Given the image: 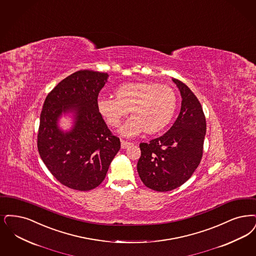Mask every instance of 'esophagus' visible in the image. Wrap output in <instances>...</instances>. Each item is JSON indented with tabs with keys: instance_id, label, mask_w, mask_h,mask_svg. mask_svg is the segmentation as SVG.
<instances>
[{
	"instance_id": "esophagus-1",
	"label": "esophagus",
	"mask_w": 256,
	"mask_h": 256,
	"mask_svg": "<svg viewBox=\"0 0 256 256\" xmlns=\"http://www.w3.org/2000/svg\"><path fill=\"white\" fill-rule=\"evenodd\" d=\"M132 143L128 142V141H126V140H121V148H126L128 146H130Z\"/></svg>"
}]
</instances>
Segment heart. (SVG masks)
Instances as JSON below:
<instances>
[{
    "label": "heart",
    "mask_w": 256,
    "mask_h": 256,
    "mask_svg": "<svg viewBox=\"0 0 256 256\" xmlns=\"http://www.w3.org/2000/svg\"><path fill=\"white\" fill-rule=\"evenodd\" d=\"M115 96L100 97L97 108L112 126H118L130 110L132 117L120 128L126 137L144 130L150 134L160 132L172 119L177 106L174 90L154 82H126L116 88Z\"/></svg>",
    "instance_id": "obj_1"
}]
</instances>
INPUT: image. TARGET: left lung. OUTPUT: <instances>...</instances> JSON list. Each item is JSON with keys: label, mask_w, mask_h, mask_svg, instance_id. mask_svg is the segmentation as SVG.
<instances>
[{"label": "left lung", "mask_w": 256, "mask_h": 256, "mask_svg": "<svg viewBox=\"0 0 256 256\" xmlns=\"http://www.w3.org/2000/svg\"><path fill=\"white\" fill-rule=\"evenodd\" d=\"M181 97V110L164 135L140 144L137 172L144 186L156 192H170L186 182L203 155L206 118L194 93L184 82L172 79Z\"/></svg>", "instance_id": "left-lung-1"}]
</instances>
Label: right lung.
Returning <instances> with one entry per match:
<instances>
[{"mask_svg": "<svg viewBox=\"0 0 256 256\" xmlns=\"http://www.w3.org/2000/svg\"><path fill=\"white\" fill-rule=\"evenodd\" d=\"M108 74L79 70L59 82L44 100L38 132V150L52 175L66 186L90 190L102 183L121 148L97 108ZM73 112L74 124L64 133L58 126L62 112Z\"/></svg>", "mask_w": 256, "mask_h": 256, "instance_id": "add662e5", "label": "right lung"}]
</instances>
